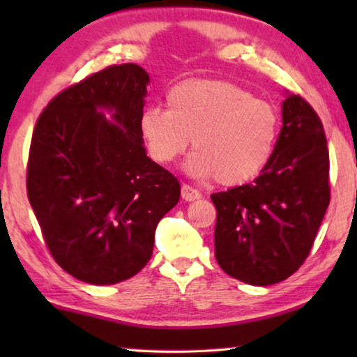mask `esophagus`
Instances as JSON below:
<instances>
[{"label":"esophagus","mask_w":357,"mask_h":357,"mask_svg":"<svg viewBox=\"0 0 357 357\" xmlns=\"http://www.w3.org/2000/svg\"><path fill=\"white\" fill-rule=\"evenodd\" d=\"M182 198L185 199V202H195V199L202 198V193H199L197 188H193V187H190V185L183 183L182 185Z\"/></svg>","instance_id":"34e87169"}]
</instances>
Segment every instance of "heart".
<instances>
[{
  "label": "heart",
  "mask_w": 357,
  "mask_h": 357,
  "mask_svg": "<svg viewBox=\"0 0 357 357\" xmlns=\"http://www.w3.org/2000/svg\"><path fill=\"white\" fill-rule=\"evenodd\" d=\"M139 130L155 162H174L192 138L188 172L237 187L270 162L280 136V114L236 82L190 79L169 91L167 110L146 109Z\"/></svg>",
  "instance_id": "1"
}]
</instances>
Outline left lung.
Masks as SVG:
<instances>
[{
    "mask_svg": "<svg viewBox=\"0 0 357 357\" xmlns=\"http://www.w3.org/2000/svg\"><path fill=\"white\" fill-rule=\"evenodd\" d=\"M214 252L229 276L253 286L299 270L330 204V155L324 125L301 96L282 102L273 158L252 183L213 193Z\"/></svg>",
    "mask_w": 357,
    "mask_h": 357,
    "instance_id": "left-lung-1",
    "label": "left lung"
}]
</instances>
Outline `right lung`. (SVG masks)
<instances>
[{
	"label": "right lung",
	"mask_w": 357,
	"mask_h": 357,
	"mask_svg": "<svg viewBox=\"0 0 357 357\" xmlns=\"http://www.w3.org/2000/svg\"><path fill=\"white\" fill-rule=\"evenodd\" d=\"M148 82L139 65H112L53 97L32 133L29 202L55 261L91 284L143 270L155 227L180 198L177 177L143 146Z\"/></svg>",
	"instance_id": "right-lung-1"
}]
</instances>
